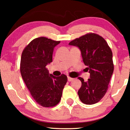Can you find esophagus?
Instances as JSON below:
<instances>
[{"mask_svg":"<svg viewBox=\"0 0 130 130\" xmlns=\"http://www.w3.org/2000/svg\"><path fill=\"white\" fill-rule=\"evenodd\" d=\"M73 79H74L72 78V77H70V76H68V80L69 82L72 81V80H73Z\"/></svg>","mask_w":130,"mask_h":130,"instance_id":"obj_1","label":"esophagus"}]
</instances>
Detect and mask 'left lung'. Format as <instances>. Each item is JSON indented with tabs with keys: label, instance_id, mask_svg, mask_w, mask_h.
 <instances>
[{
	"label": "left lung",
	"instance_id": "8db88e82",
	"mask_svg": "<svg viewBox=\"0 0 130 130\" xmlns=\"http://www.w3.org/2000/svg\"><path fill=\"white\" fill-rule=\"evenodd\" d=\"M77 46L81 52L83 61L90 73V78L85 82L78 79L82 85L78 90L83 103L93 104L102 99L106 93L114 71L112 53L106 40L96 34L90 33L69 43Z\"/></svg>",
	"mask_w": 130,
	"mask_h": 130
}]
</instances>
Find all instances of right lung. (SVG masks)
Returning <instances> with one entry per match:
<instances>
[{
    "label": "right lung",
    "instance_id": "add662e5",
    "mask_svg": "<svg viewBox=\"0 0 130 130\" xmlns=\"http://www.w3.org/2000/svg\"><path fill=\"white\" fill-rule=\"evenodd\" d=\"M60 43L46 37L33 40L23 50L20 63L22 77L33 98L40 106L53 107L60 102L67 76H54L46 66L53 62L55 46Z\"/></svg>",
    "mask_w": 130,
    "mask_h": 130
}]
</instances>
